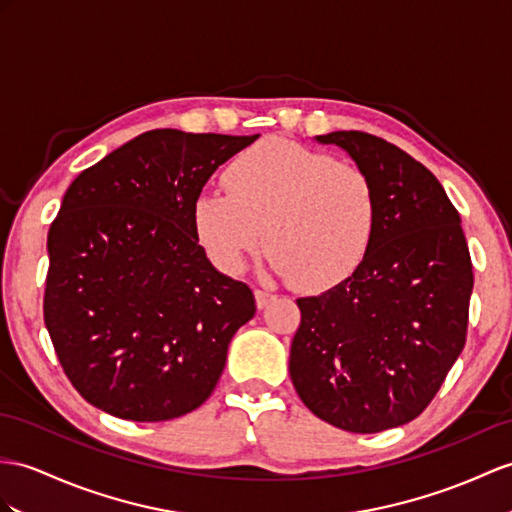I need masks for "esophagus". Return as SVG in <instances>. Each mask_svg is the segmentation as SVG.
I'll return each mask as SVG.
<instances>
[{
  "mask_svg": "<svg viewBox=\"0 0 512 512\" xmlns=\"http://www.w3.org/2000/svg\"><path fill=\"white\" fill-rule=\"evenodd\" d=\"M254 297H256V306H258L260 310L267 308V306L273 302V293L263 291V289H256V291H254Z\"/></svg>",
  "mask_w": 512,
  "mask_h": 512,
  "instance_id": "esophagus-1",
  "label": "esophagus"
}]
</instances>
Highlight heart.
Masks as SVG:
<instances>
[{
  "instance_id": "obj_1",
  "label": "heart",
  "mask_w": 512,
  "mask_h": 512,
  "mask_svg": "<svg viewBox=\"0 0 512 512\" xmlns=\"http://www.w3.org/2000/svg\"><path fill=\"white\" fill-rule=\"evenodd\" d=\"M223 182L228 193L195 197L193 228L228 276L267 241L278 276L323 291L350 278L376 239L380 206L371 176L319 149L260 141L230 162Z\"/></svg>"
}]
</instances>
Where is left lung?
<instances>
[{"label":"left lung","mask_w":512,"mask_h":512,"mask_svg":"<svg viewBox=\"0 0 512 512\" xmlns=\"http://www.w3.org/2000/svg\"><path fill=\"white\" fill-rule=\"evenodd\" d=\"M378 191V232L360 267L299 297L289 371L332 426L373 434L419 417L467 341L473 267L460 215L434 173L367 132H330Z\"/></svg>","instance_id":"left-lung-1"}]
</instances>
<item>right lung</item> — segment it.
<instances>
[{"label": "right lung", "mask_w": 512, "mask_h": 512, "mask_svg": "<svg viewBox=\"0 0 512 512\" xmlns=\"http://www.w3.org/2000/svg\"><path fill=\"white\" fill-rule=\"evenodd\" d=\"M254 136L149 130L71 182L47 234L43 317L69 382L130 421L202 406L254 293L206 258L193 202Z\"/></svg>", "instance_id": "1"}]
</instances>
